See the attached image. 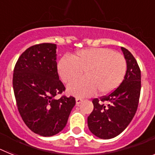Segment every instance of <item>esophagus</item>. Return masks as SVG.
<instances>
[{"instance_id": "1", "label": "esophagus", "mask_w": 155, "mask_h": 155, "mask_svg": "<svg viewBox=\"0 0 155 155\" xmlns=\"http://www.w3.org/2000/svg\"><path fill=\"white\" fill-rule=\"evenodd\" d=\"M75 100H76V104L78 105L79 104H80L81 102L83 101V99H82V98H76V99H75Z\"/></svg>"}]
</instances>
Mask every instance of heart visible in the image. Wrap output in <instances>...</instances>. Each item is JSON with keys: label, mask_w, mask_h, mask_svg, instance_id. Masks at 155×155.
Here are the masks:
<instances>
[{"label": "heart", "mask_w": 155, "mask_h": 155, "mask_svg": "<svg viewBox=\"0 0 155 155\" xmlns=\"http://www.w3.org/2000/svg\"><path fill=\"white\" fill-rule=\"evenodd\" d=\"M127 61L123 55L108 48H90L77 52L73 58L61 57L57 71L64 82H69L85 71L86 77L68 84V94L75 97H89L97 91L106 94L116 90L124 81Z\"/></svg>", "instance_id": "heart-1"}]
</instances>
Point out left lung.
<instances>
[{
	"label": "left lung",
	"instance_id": "obj_1",
	"mask_svg": "<svg viewBox=\"0 0 155 155\" xmlns=\"http://www.w3.org/2000/svg\"><path fill=\"white\" fill-rule=\"evenodd\" d=\"M121 50L127 66L124 81L109 95L93 100L94 109L87 117L89 130L101 139H111L121 134L137 109L141 87L140 70L132 53L124 47Z\"/></svg>",
	"mask_w": 155,
	"mask_h": 155
}]
</instances>
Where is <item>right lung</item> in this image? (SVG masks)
<instances>
[{"label":"right lung","instance_id":"add662e5","mask_svg":"<svg viewBox=\"0 0 155 155\" xmlns=\"http://www.w3.org/2000/svg\"><path fill=\"white\" fill-rule=\"evenodd\" d=\"M13 88L19 113L32 132L51 137L65 127L76 102L72 96L56 98L65 90L57 72V45L28 48L14 69Z\"/></svg>","mask_w":155,"mask_h":155}]
</instances>
